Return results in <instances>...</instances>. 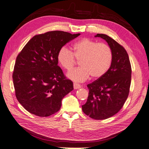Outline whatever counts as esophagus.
Returning <instances> with one entry per match:
<instances>
[{"instance_id": "obj_1", "label": "esophagus", "mask_w": 149, "mask_h": 149, "mask_svg": "<svg viewBox=\"0 0 149 149\" xmlns=\"http://www.w3.org/2000/svg\"><path fill=\"white\" fill-rule=\"evenodd\" d=\"M81 88V86L80 84H76V83H74V88L75 90H77V89H79V88Z\"/></svg>"}]
</instances>
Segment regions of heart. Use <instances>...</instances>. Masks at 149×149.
I'll return each instance as SVG.
<instances>
[{
  "mask_svg": "<svg viewBox=\"0 0 149 149\" xmlns=\"http://www.w3.org/2000/svg\"><path fill=\"white\" fill-rule=\"evenodd\" d=\"M71 52L66 47H62L57 54L59 64L66 70L74 67L76 58L79 60L80 67L72 70L67 77L74 82L81 83L91 77H102L109 70L112 64L113 54L111 47L105 43H99L88 38L75 42Z\"/></svg>",
  "mask_w": 149,
  "mask_h": 149,
  "instance_id": "1",
  "label": "heart"
}]
</instances>
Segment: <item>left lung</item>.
Masks as SVG:
<instances>
[{"mask_svg":"<svg viewBox=\"0 0 149 149\" xmlns=\"http://www.w3.org/2000/svg\"><path fill=\"white\" fill-rule=\"evenodd\" d=\"M112 50L113 58L109 70L102 77L87 85L89 94L83 111L95 120L115 115L127 100L131 82V66L125 49L106 34H97Z\"/></svg>","mask_w":149,"mask_h":149,"instance_id":"obj_1","label":"left lung"}]
</instances>
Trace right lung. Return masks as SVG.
Wrapping results in <instances>:
<instances>
[{
	"instance_id": "obj_1",
	"label": "right lung",
	"mask_w": 149,
	"mask_h": 149,
	"mask_svg": "<svg viewBox=\"0 0 149 149\" xmlns=\"http://www.w3.org/2000/svg\"><path fill=\"white\" fill-rule=\"evenodd\" d=\"M80 35L60 31L33 37L16 59L13 74L15 95L27 111L46 117L58 112L61 100L74 90L58 65L57 54L66 43Z\"/></svg>"
}]
</instances>
